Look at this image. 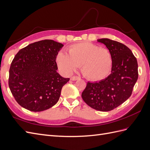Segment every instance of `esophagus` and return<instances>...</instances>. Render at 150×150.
<instances>
[{
  "label": "esophagus",
  "instance_id": "1",
  "mask_svg": "<svg viewBox=\"0 0 150 150\" xmlns=\"http://www.w3.org/2000/svg\"><path fill=\"white\" fill-rule=\"evenodd\" d=\"M71 80H79L80 79V77L78 76H73L71 77L70 79Z\"/></svg>",
  "mask_w": 150,
  "mask_h": 150
}]
</instances>
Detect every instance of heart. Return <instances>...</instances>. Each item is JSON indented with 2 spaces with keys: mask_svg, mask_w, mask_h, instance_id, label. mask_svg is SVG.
I'll list each match as a JSON object with an SVG mask.
<instances>
[{
  "mask_svg": "<svg viewBox=\"0 0 150 150\" xmlns=\"http://www.w3.org/2000/svg\"><path fill=\"white\" fill-rule=\"evenodd\" d=\"M67 51V53L59 52L56 59L57 67L66 74H71L80 65L84 77L99 81L108 76L112 71L113 57L108 49L83 42L70 45Z\"/></svg>",
  "mask_w": 150,
  "mask_h": 150,
  "instance_id": "b5f03b06",
  "label": "heart"
}]
</instances>
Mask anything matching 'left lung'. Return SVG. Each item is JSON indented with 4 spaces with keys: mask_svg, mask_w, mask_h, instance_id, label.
Listing matches in <instances>:
<instances>
[{
    "mask_svg": "<svg viewBox=\"0 0 150 150\" xmlns=\"http://www.w3.org/2000/svg\"><path fill=\"white\" fill-rule=\"evenodd\" d=\"M98 41L104 44L112 53V74L99 82H87L82 98L92 108L108 112L131 96L138 79V65L136 57L124 44L108 38Z\"/></svg>",
    "mask_w": 150,
    "mask_h": 150,
    "instance_id": "1",
    "label": "left lung"
}]
</instances>
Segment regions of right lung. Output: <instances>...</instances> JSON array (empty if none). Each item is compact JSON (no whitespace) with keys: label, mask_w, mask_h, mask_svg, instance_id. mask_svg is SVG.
Instances as JSON below:
<instances>
[{"label":"right lung","mask_w":150,"mask_h":150,"mask_svg":"<svg viewBox=\"0 0 150 150\" xmlns=\"http://www.w3.org/2000/svg\"><path fill=\"white\" fill-rule=\"evenodd\" d=\"M63 45L43 40L21 49L11 64L9 87L23 108L42 112L58 101L61 89L69 81L56 71V56Z\"/></svg>","instance_id":"obj_1"}]
</instances>
